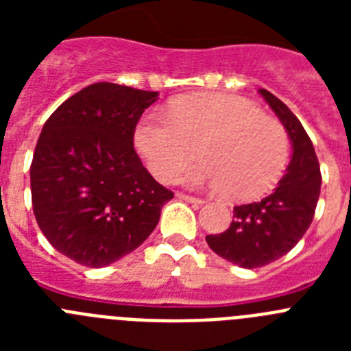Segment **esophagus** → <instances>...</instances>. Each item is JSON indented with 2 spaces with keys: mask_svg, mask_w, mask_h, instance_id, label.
Segmentation results:
<instances>
[{
  "mask_svg": "<svg viewBox=\"0 0 351 351\" xmlns=\"http://www.w3.org/2000/svg\"><path fill=\"white\" fill-rule=\"evenodd\" d=\"M176 195H178V198H181V200H186V202L195 204V206H202V204H204L202 198L191 197V195H186V193H176Z\"/></svg>",
  "mask_w": 351,
  "mask_h": 351,
  "instance_id": "obj_1",
  "label": "esophagus"
}]
</instances>
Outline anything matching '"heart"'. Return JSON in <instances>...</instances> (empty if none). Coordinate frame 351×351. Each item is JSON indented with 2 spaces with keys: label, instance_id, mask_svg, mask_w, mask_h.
Returning <instances> with one entry per match:
<instances>
[{
  "label": "heart",
  "instance_id": "obj_1",
  "mask_svg": "<svg viewBox=\"0 0 351 351\" xmlns=\"http://www.w3.org/2000/svg\"><path fill=\"white\" fill-rule=\"evenodd\" d=\"M135 145L161 181L173 178L225 190L232 200L267 193L280 181L290 156V137L280 121L228 93L179 98L170 107V117L151 110L135 128ZM195 147L203 161L181 173L194 157Z\"/></svg>",
  "mask_w": 351,
  "mask_h": 351
}]
</instances>
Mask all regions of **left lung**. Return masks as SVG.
I'll return each mask as SVG.
<instances>
[{"mask_svg": "<svg viewBox=\"0 0 351 351\" xmlns=\"http://www.w3.org/2000/svg\"><path fill=\"white\" fill-rule=\"evenodd\" d=\"M260 95L287 128L293 145L290 165L271 195L235 206L230 226L206 235L214 253L244 269L263 267L299 243L313 221L322 186L320 163L300 121L267 89H260Z\"/></svg>", "mask_w": 351, "mask_h": 351, "instance_id": "obj_1", "label": "left lung"}]
</instances>
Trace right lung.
I'll return each instance as SVG.
<instances>
[{
  "mask_svg": "<svg viewBox=\"0 0 351 351\" xmlns=\"http://www.w3.org/2000/svg\"><path fill=\"white\" fill-rule=\"evenodd\" d=\"M156 91L96 82L56 108L31 161V202L56 250L105 267L141 246L173 193L133 149L138 119Z\"/></svg>",
  "mask_w": 351,
  "mask_h": 351,
  "instance_id": "obj_1",
  "label": "right lung"
}]
</instances>
